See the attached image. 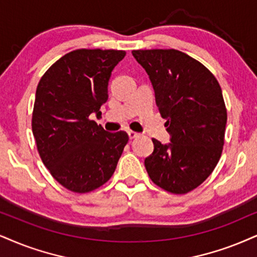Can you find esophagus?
Here are the masks:
<instances>
[{
    "label": "esophagus",
    "mask_w": 257,
    "mask_h": 257,
    "mask_svg": "<svg viewBox=\"0 0 257 257\" xmlns=\"http://www.w3.org/2000/svg\"><path fill=\"white\" fill-rule=\"evenodd\" d=\"M127 134H128L130 139H135V138H137L138 136H139V134H137V132H135V131H131V130H130V131H127Z\"/></svg>",
    "instance_id": "obj_1"
}]
</instances>
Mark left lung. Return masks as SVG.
I'll use <instances>...</instances> for the list:
<instances>
[{
  "instance_id": "1",
  "label": "left lung",
  "mask_w": 257,
  "mask_h": 257,
  "mask_svg": "<svg viewBox=\"0 0 257 257\" xmlns=\"http://www.w3.org/2000/svg\"><path fill=\"white\" fill-rule=\"evenodd\" d=\"M132 55L149 75L170 135L166 144L153 139L147 172L161 188L185 194L211 175L223 151L227 115L221 88L208 69L177 50Z\"/></svg>"
}]
</instances>
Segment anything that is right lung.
Segmentation results:
<instances>
[{
    "instance_id": "1",
    "label": "right lung",
    "mask_w": 257,
    "mask_h": 257,
    "mask_svg": "<svg viewBox=\"0 0 257 257\" xmlns=\"http://www.w3.org/2000/svg\"><path fill=\"white\" fill-rule=\"evenodd\" d=\"M116 50H76L59 58L37 87L32 130L41 161L52 176L76 193L99 188L113 175L128 136L104 131L100 115L108 82L125 57Z\"/></svg>"
}]
</instances>
